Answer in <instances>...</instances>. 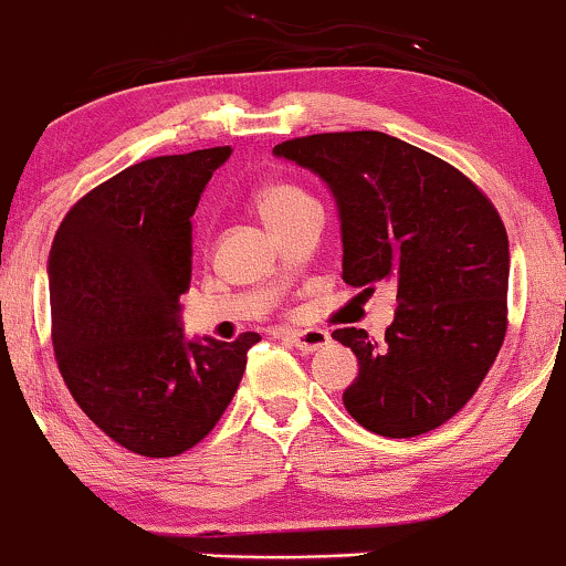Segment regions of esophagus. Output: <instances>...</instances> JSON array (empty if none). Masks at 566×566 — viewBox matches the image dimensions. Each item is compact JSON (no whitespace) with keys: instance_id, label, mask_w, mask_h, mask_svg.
I'll return each mask as SVG.
<instances>
[{"instance_id":"esophagus-1","label":"esophagus","mask_w":566,"mask_h":566,"mask_svg":"<svg viewBox=\"0 0 566 566\" xmlns=\"http://www.w3.org/2000/svg\"><path fill=\"white\" fill-rule=\"evenodd\" d=\"M287 340L303 354H314V350L324 348L329 343V333H324L319 327L311 329H297V333H287Z\"/></svg>"}]
</instances>
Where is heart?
Wrapping results in <instances>:
<instances>
[{
	"label": "heart",
	"instance_id": "b5f03b06",
	"mask_svg": "<svg viewBox=\"0 0 566 566\" xmlns=\"http://www.w3.org/2000/svg\"><path fill=\"white\" fill-rule=\"evenodd\" d=\"M314 205V199L303 191V188L290 184H265L261 191L255 193V210L263 218V223L271 231L282 226L284 220L301 212L303 207Z\"/></svg>",
	"mask_w": 566,
	"mask_h": 566
}]
</instances>
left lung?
Returning <instances> with one entry per match:
<instances>
[{
	"label": "left lung",
	"mask_w": 566,
	"mask_h": 566,
	"mask_svg": "<svg viewBox=\"0 0 566 566\" xmlns=\"http://www.w3.org/2000/svg\"><path fill=\"white\" fill-rule=\"evenodd\" d=\"M274 154L316 172L340 218L343 282L396 284L386 340L343 327L359 359L343 391L350 418L388 439L433 431L490 373L509 327V233L452 165L375 129L284 140Z\"/></svg>",
	"instance_id": "8db88e82"
}]
</instances>
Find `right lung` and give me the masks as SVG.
Wrapping results in <instances>:
<instances>
[{
    "label": "right lung",
    "instance_id": "right-lung-1",
    "mask_svg": "<svg viewBox=\"0 0 566 566\" xmlns=\"http://www.w3.org/2000/svg\"><path fill=\"white\" fill-rule=\"evenodd\" d=\"M231 146L157 157L93 188L50 247L57 369L116 444L175 458L216 428L258 333L186 340L180 295L191 284V216Z\"/></svg>",
    "mask_w": 566,
    "mask_h": 566
}]
</instances>
